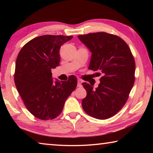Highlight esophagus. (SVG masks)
Returning <instances> with one entry per match:
<instances>
[{
	"label": "esophagus",
	"mask_w": 153,
	"mask_h": 153,
	"mask_svg": "<svg viewBox=\"0 0 153 153\" xmlns=\"http://www.w3.org/2000/svg\"><path fill=\"white\" fill-rule=\"evenodd\" d=\"M82 81L81 79L77 80V86L81 87L82 86Z\"/></svg>",
	"instance_id": "obj_1"
}]
</instances>
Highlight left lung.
<instances>
[{"label": "left lung", "mask_w": 153, "mask_h": 153, "mask_svg": "<svg viewBox=\"0 0 153 153\" xmlns=\"http://www.w3.org/2000/svg\"><path fill=\"white\" fill-rule=\"evenodd\" d=\"M78 38L92 53L88 69L102 74L95 90L92 85L82 83L87 92L82 102L83 109L92 117L107 120L118 113L128 99L135 81L134 58L128 45L117 36L96 32Z\"/></svg>", "instance_id": "obj_1"}]
</instances>
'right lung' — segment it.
I'll return each mask as SVG.
<instances>
[{"mask_svg": "<svg viewBox=\"0 0 153 153\" xmlns=\"http://www.w3.org/2000/svg\"><path fill=\"white\" fill-rule=\"evenodd\" d=\"M73 36L45 35L31 40L18 54L15 84L27 110L42 120H53L63 111L65 100L77 86V78L55 82L51 69L60 62L59 49Z\"/></svg>", "mask_w": 153, "mask_h": 153, "instance_id": "right-lung-1", "label": "right lung"}]
</instances>
